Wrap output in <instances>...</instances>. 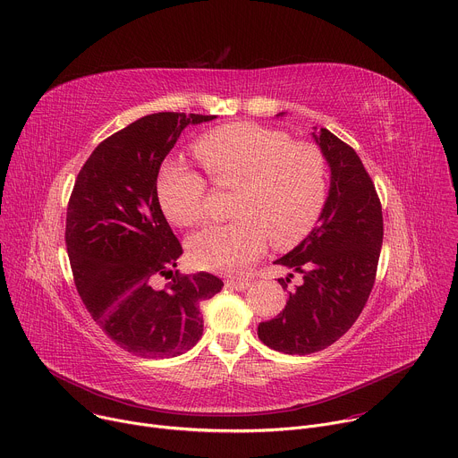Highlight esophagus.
<instances>
[{
	"label": "esophagus",
	"instance_id": "34e87169",
	"mask_svg": "<svg viewBox=\"0 0 458 458\" xmlns=\"http://www.w3.org/2000/svg\"><path fill=\"white\" fill-rule=\"evenodd\" d=\"M225 285L231 287V289H236V291H243L250 285V280H247V278H227Z\"/></svg>",
	"mask_w": 458,
	"mask_h": 458
}]
</instances>
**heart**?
Instances as JSON below:
<instances>
[{
	"label": "heart",
	"instance_id": "heart-1",
	"mask_svg": "<svg viewBox=\"0 0 458 458\" xmlns=\"http://www.w3.org/2000/svg\"><path fill=\"white\" fill-rule=\"evenodd\" d=\"M194 152L218 189H234L224 225L191 236V260L218 273H234L255 262L267 245H296L318 222L327 198V160L320 147L291 141L285 131L259 123H229L203 134ZM208 180L173 169L158 180L164 215L176 225L199 224L208 215Z\"/></svg>",
	"mask_w": 458,
	"mask_h": 458
}]
</instances>
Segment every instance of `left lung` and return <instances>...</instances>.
<instances>
[{"label": "left lung", "instance_id": "obj_1", "mask_svg": "<svg viewBox=\"0 0 458 458\" xmlns=\"http://www.w3.org/2000/svg\"><path fill=\"white\" fill-rule=\"evenodd\" d=\"M313 136L331 167L329 196L320 224L275 262L300 273L301 284L287 293L280 315L259 326V338L285 354L322 351L357 322L384 238L380 198L357 152L327 129ZM289 278L278 280L282 287Z\"/></svg>", "mask_w": 458, "mask_h": 458}]
</instances>
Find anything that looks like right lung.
Segmentation results:
<instances>
[{
    "mask_svg": "<svg viewBox=\"0 0 458 458\" xmlns=\"http://www.w3.org/2000/svg\"><path fill=\"white\" fill-rule=\"evenodd\" d=\"M215 116L157 113L101 141L69 198L65 243L76 289L92 320L122 349L171 359L203 333L199 303L222 291L209 273H173L183 252L167 224L157 180L189 123ZM158 276L173 277L164 290Z\"/></svg>",
    "mask_w": 458,
    "mask_h": 458,
    "instance_id": "1",
    "label": "right lung"
}]
</instances>
